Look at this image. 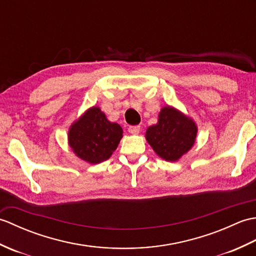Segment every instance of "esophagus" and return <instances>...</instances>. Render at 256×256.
<instances>
[{
    "instance_id": "1",
    "label": "esophagus",
    "mask_w": 256,
    "mask_h": 256,
    "mask_svg": "<svg viewBox=\"0 0 256 256\" xmlns=\"http://www.w3.org/2000/svg\"><path fill=\"white\" fill-rule=\"evenodd\" d=\"M140 131V125H133V126L128 128V132L131 134H138Z\"/></svg>"
}]
</instances>
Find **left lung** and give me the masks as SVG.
Returning a JSON list of instances; mask_svg holds the SVG:
<instances>
[{
  "label": "left lung",
  "mask_w": 256,
  "mask_h": 256,
  "mask_svg": "<svg viewBox=\"0 0 256 256\" xmlns=\"http://www.w3.org/2000/svg\"><path fill=\"white\" fill-rule=\"evenodd\" d=\"M197 132L192 118L167 106L160 110L158 122L146 130L145 138L160 158L176 162L192 148Z\"/></svg>",
  "instance_id": "8db88e82"
}]
</instances>
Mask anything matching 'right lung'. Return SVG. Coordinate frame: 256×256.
<instances>
[{"label": "right lung", "mask_w": 256, "mask_h": 256, "mask_svg": "<svg viewBox=\"0 0 256 256\" xmlns=\"http://www.w3.org/2000/svg\"><path fill=\"white\" fill-rule=\"evenodd\" d=\"M122 133V128L108 121L100 108L92 106L72 124L68 142L79 158L90 164H99L110 158L123 136Z\"/></svg>", "instance_id": "add662e5"}]
</instances>
